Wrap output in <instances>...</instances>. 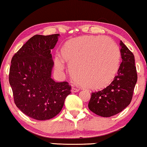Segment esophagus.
<instances>
[{"label":"esophagus","mask_w":147,"mask_h":147,"mask_svg":"<svg viewBox=\"0 0 147 147\" xmlns=\"http://www.w3.org/2000/svg\"><path fill=\"white\" fill-rule=\"evenodd\" d=\"M71 91H72V92H79V89L77 88V87H72V88Z\"/></svg>","instance_id":"1"}]
</instances>
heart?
Here are the masks:
<instances>
[{"instance_id":"heart-1","label":"heart","mask_w":147,"mask_h":147,"mask_svg":"<svg viewBox=\"0 0 147 147\" xmlns=\"http://www.w3.org/2000/svg\"><path fill=\"white\" fill-rule=\"evenodd\" d=\"M61 53L73 77L92 90L110 85L119 67V49L108 37L84 36L68 40ZM55 66L59 71L64 69V60L59 55L55 57Z\"/></svg>"}]
</instances>
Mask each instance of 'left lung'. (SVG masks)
<instances>
[{"instance_id": "obj_1", "label": "left lung", "mask_w": 147, "mask_h": 147, "mask_svg": "<svg viewBox=\"0 0 147 147\" xmlns=\"http://www.w3.org/2000/svg\"><path fill=\"white\" fill-rule=\"evenodd\" d=\"M121 63L117 74L109 86L92 93L89 109L95 114L109 117L121 112L129 105L137 82L134 55L121 40Z\"/></svg>"}]
</instances>
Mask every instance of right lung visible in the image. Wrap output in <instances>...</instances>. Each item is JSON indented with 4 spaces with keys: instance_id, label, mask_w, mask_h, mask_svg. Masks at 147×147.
<instances>
[{
    "instance_id": "obj_1",
    "label": "right lung",
    "mask_w": 147,
    "mask_h": 147,
    "mask_svg": "<svg viewBox=\"0 0 147 147\" xmlns=\"http://www.w3.org/2000/svg\"><path fill=\"white\" fill-rule=\"evenodd\" d=\"M59 34L33 36L13 56L9 81L17 107L30 117L47 120L60 113L70 94L68 82L51 78L53 62L51 50Z\"/></svg>"
}]
</instances>
